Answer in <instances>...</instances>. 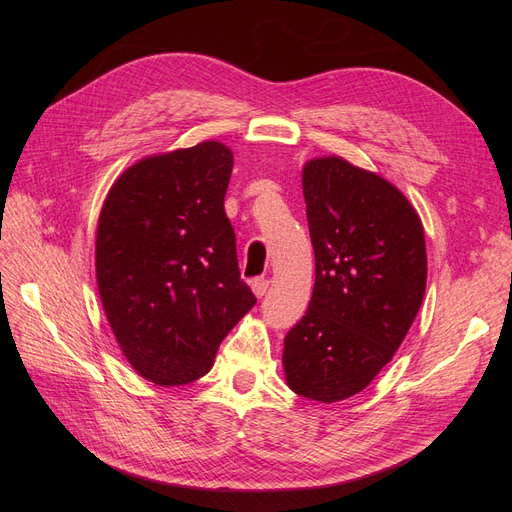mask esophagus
<instances>
[{
  "mask_svg": "<svg viewBox=\"0 0 512 512\" xmlns=\"http://www.w3.org/2000/svg\"><path fill=\"white\" fill-rule=\"evenodd\" d=\"M267 290H269V280H265V277H258V280L252 282V292L256 294L258 299L265 297Z\"/></svg>",
  "mask_w": 512,
  "mask_h": 512,
  "instance_id": "esophagus-1",
  "label": "esophagus"
}]
</instances>
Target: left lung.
Returning a JSON list of instances; mask_svg holds the SVG:
<instances>
[{"label": "left lung", "mask_w": 512, "mask_h": 512, "mask_svg": "<svg viewBox=\"0 0 512 512\" xmlns=\"http://www.w3.org/2000/svg\"><path fill=\"white\" fill-rule=\"evenodd\" d=\"M316 282L284 339L290 389L320 404L361 393L393 359L421 309V218L391 181L339 156L303 166Z\"/></svg>", "instance_id": "1"}]
</instances>
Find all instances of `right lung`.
I'll use <instances>...</instances> for the list:
<instances>
[{
  "mask_svg": "<svg viewBox=\"0 0 512 512\" xmlns=\"http://www.w3.org/2000/svg\"><path fill=\"white\" fill-rule=\"evenodd\" d=\"M230 173L232 151L205 141L138 160L104 198L102 307L132 369L158 386L203 378L222 339L256 305L224 211Z\"/></svg>",
  "mask_w": 512,
  "mask_h": 512,
  "instance_id": "right-lung-1",
  "label": "right lung"
}]
</instances>
